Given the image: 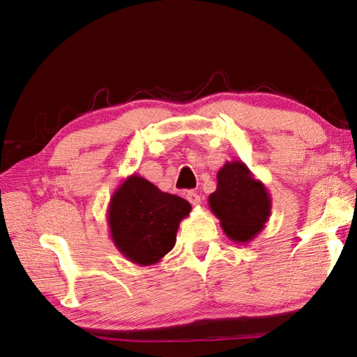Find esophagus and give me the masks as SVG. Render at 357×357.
Returning <instances> with one entry per match:
<instances>
[{"label":"esophagus","mask_w":357,"mask_h":357,"mask_svg":"<svg viewBox=\"0 0 357 357\" xmlns=\"http://www.w3.org/2000/svg\"><path fill=\"white\" fill-rule=\"evenodd\" d=\"M186 198H188V201H189L192 205H199V204H201V197L198 195L197 192H188Z\"/></svg>","instance_id":"34e87169"}]
</instances>
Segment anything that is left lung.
Listing matches in <instances>:
<instances>
[{
	"label": "left lung",
	"mask_w": 357,
	"mask_h": 357,
	"mask_svg": "<svg viewBox=\"0 0 357 357\" xmlns=\"http://www.w3.org/2000/svg\"><path fill=\"white\" fill-rule=\"evenodd\" d=\"M213 214L223 232L235 243L247 244L264 229L273 199L261 180L243 160H226L218 172V188L208 197Z\"/></svg>",
	"instance_id": "obj_1"
}]
</instances>
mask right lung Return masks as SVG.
Masks as SVG:
<instances>
[{
	"mask_svg": "<svg viewBox=\"0 0 357 357\" xmlns=\"http://www.w3.org/2000/svg\"><path fill=\"white\" fill-rule=\"evenodd\" d=\"M190 210L186 199L132 174L114 190L107 210L112 241L129 262L155 265L174 247L180 222Z\"/></svg>",
	"mask_w": 357,
	"mask_h": 357,
	"instance_id": "obj_1",
	"label": "right lung"
}]
</instances>
